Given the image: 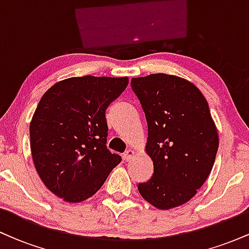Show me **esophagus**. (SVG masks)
Wrapping results in <instances>:
<instances>
[{
    "label": "esophagus",
    "instance_id": "34e87169",
    "mask_svg": "<svg viewBox=\"0 0 249 249\" xmlns=\"http://www.w3.org/2000/svg\"><path fill=\"white\" fill-rule=\"evenodd\" d=\"M134 156V151L133 150H127L126 152L123 154V159H124L125 161H128L132 159V157Z\"/></svg>",
    "mask_w": 249,
    "mask_h": 249
}]
</instances>
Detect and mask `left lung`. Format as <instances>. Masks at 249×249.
<instances>
[{"mask_svg":"<svg viewBox=\"0 0 249 249\" xmlns=\"http://www.w3.org/2000/svg\"><path fill=\"white\" fill-rule=\"evenodd\" d=\"M147 122L145 150L153 176L138 184L141 196L159 210L184 205L212 171L219 137L208 103L191 82L166 73L132 78Z\"/></svg>","mask_w":249,"mask_h":249,"instance_id":"8db88e82","label":"left lung"}]
</instances>
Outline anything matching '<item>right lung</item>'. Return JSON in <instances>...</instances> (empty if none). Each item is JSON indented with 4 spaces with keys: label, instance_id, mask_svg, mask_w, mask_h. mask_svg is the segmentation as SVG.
<instances>
[{
    "label": "right lung",
    "instance_id": "right-lung-1",
    "mask_svg": "<svg viewBox=\"0 0 249 249\" xmlns=\"http://www.w3.org/2000/svg\"><path fill=\"white\" fill-rule=\"evenodd\" d=\"M127 77H71L53 84L30 123V147L43 184L68 202H81L103 186L122 161L107 147L105 111Z\"/></svg>",
    "mask_w": 249,
    "mask_h": 249
}]
</instances>
